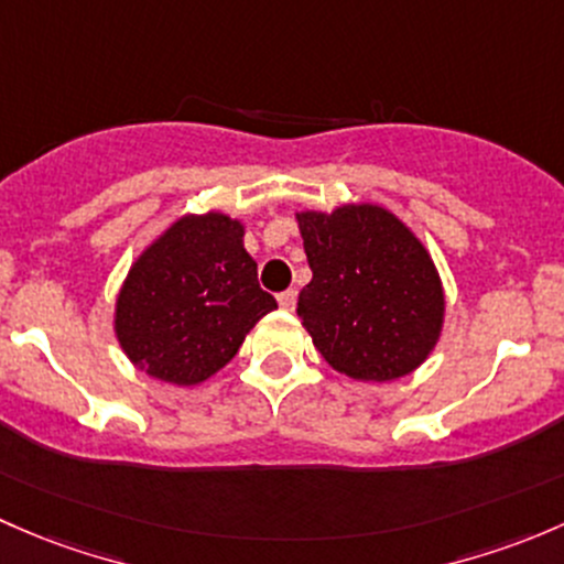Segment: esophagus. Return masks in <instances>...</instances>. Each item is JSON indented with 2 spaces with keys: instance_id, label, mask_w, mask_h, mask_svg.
<instances>
[{
  "instance_id": "34e87169",
  "label": "esophagus",
  "mask_w": 564,
  "mask_h": 564,
  "mask_svg": "<svg viewBox=\"0 0 564 564\" xmlns=\"http://www.w3.org/2000/svg\"><path fill=\"white\" fill-rule=\"evenodd\" d=\"M295 299H299V293H295V290H284V293L276 295V301H280V306L284 312L295 310Z\"/></svg>"
}]
</instances>
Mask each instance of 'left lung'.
I'll return each mask as SVG.
<instances>
[{
	"instance_id": "8db88e82",
	"label": "left lung",
	"mask_w": 564,
	"mask_h": 564,
	"mask_svg": "<svg viewBox=\"0 0 564 564\" xmlns=\"http://www.w3.org/2000/svg\"><path fill=\"white\" fill-rule=\"evenodd\" d=\"M312 280L299 317L321 356L352 380L421 367L443 328V284L423 243L380 206L299 214Z\"/></svg>"
}]
</instances>
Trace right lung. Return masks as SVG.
Returning a JSON list of instances; mask_svg holds the SVG:
<instances>
[{
	"label": "right lung",
	"mask_w": 564,
	"mask_h": 564,
	"mask_svg": "<svg viewBox=\"0 0 564 564\" xmlns=\"http://www.w3.org/2000/svg\"><path fill=\"white\" fill-rule=\"evenodd\" d=\"M276 310L243 249V225L225 214L184 217L130 269L116 299V336L135 367L173 386H197L239 352Z\"/></svg>",
	"instance_id": "obj_1"
}]
</instances>
